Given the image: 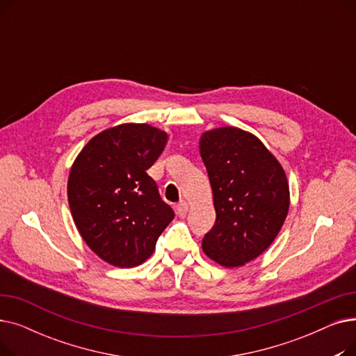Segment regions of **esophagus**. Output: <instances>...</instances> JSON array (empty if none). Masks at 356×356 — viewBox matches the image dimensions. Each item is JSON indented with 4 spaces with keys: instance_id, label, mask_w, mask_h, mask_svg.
<instances>
[{
    "instance_id": "34e87169",
    "label": "esophagus",
    "mask_w": 356,
    "mask_h": 356,
    "mask_svg": "<svg viewBox=\"0 0 356 356\" xmlns=\"http://www.w3.org/2000/svg\"><path fill=\"white\" fill-rule=\"evenodd\" d=\"M188 211H189V203L186 200H181L180 203L176 204V212L179 216H184L186 213H188Z\"/></svg>"
}]
</instances>
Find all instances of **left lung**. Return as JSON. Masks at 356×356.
<instances>
[{
  "mask_svg": "<svg viewBox=\"0 0 356 356\" xmlns=\"http://www.w3.org/2000/svg\"><path fill=\"white\" fill-rule=\"evenodd\" d=\"M199 153L216 212L202 250L222 267L245 266L263 254L283 228L290 208L284 168L258 137L235 127L204 131Z\"/></svg>",
  "mask_w": 356,
  "mask_h": 356,
  "instance_id": "obj_1",
  "label": "left lung"
}]
</instances>
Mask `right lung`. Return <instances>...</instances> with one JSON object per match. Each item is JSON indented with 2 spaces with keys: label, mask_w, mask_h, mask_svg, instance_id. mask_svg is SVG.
Returning a JSON list of instances; mask_svg holds the SVG:
<instances>
[{
  "label": "right lung",
  "mask_w": 356,
  "mask_h": 356,
  "mask_svg": "<svg viewBox=\"0 0 356 356\" xmlns=\"http://www.w3.org/2000/svg\"><path fill=\"white\" fill-rule=\"evenodd\" d=\"M167 140L165 131L149 124H120L92 137L70 167L67 200L74 225L111 266L143 264L175 218L147 175Z\"/></svg>",
  "instance_id": "right-lung-1"
}]
</instances>
